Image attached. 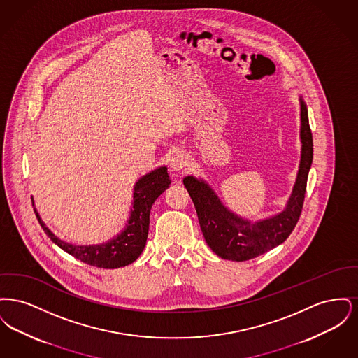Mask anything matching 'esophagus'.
Wrapping results in <instances>:
<instances>
[{"instance_id":"1","label":"esophagus","mask_w":358,"mask_h":358,"mask_svg":"<svg viewBox=\"0 0 358 358\" xmlns=\"http://www.w3.org/2000/svg\"><path fill=\"white\" fill-rule=\"evenodd\" d=\"M190 159L185 152H176L171 155V166L173 171H182L189 166Z\"/></svg>"}]
</instances>
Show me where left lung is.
<instances>
[{
	"label": "left lung",
	"mask_w": 358,
	"mask_h": 358,
	"mask_svg": "<svg viewBox=\"0 0 358 358\" xmlns=\"http://www.w3.org/2000/svg\"><path fill=\"white\" fill-rule=\"evenodd\" d=\"M301 141V165L287 206L283 212L262 222L251 224L243 220L220 203L204 181L192 176L184 178V185L196 208L205 241L216 255L227 260L244 262L266 254L289 238L303 208L307 177L313 162V136L306 104L302 99Z\"/></svg>",
	"instance_id": "1"
}]
</instances>
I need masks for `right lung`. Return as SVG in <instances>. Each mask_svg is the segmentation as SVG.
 <instances>
[{"instance_id":"add662e5","label":"right lung","mask_w":358,"mask_h":358,"mask_svg":"<svg viewBox=\"0 0 358 358\" xmlns=\"http://www.w3.org/2000/svg\"><path fill=\"white\" fill-rule=\"evenodd\" d=\"M169 185L171 178L168 174V168L165 166L143 176L134 187L133 210L124 231L120 232L117 238L101 245H72L66 243L56 238L45 227L36 208H34V215L48 238H51L56 245H59L63 251L69 252V255L92 267L107 270L120 268L131 264L142 254L149 232V217L152 205Z\"/></svg>"}]
</instances>
